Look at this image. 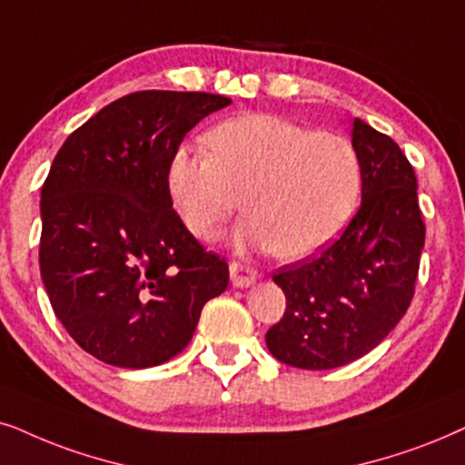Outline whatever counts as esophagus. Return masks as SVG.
<instances>
[{
	"label": "esophagus",
	"instance_id": "34e87169",
	"mask_svg": "<svg viewBox=\"0 0 465 465\" xmlns=\"http://www.w3.org/2000/svg\"><path fill=\"white\" fill-rule=\"evenodd\" d=\"M229 278H232V284L236 289H246L257 281V270H252L251 265L232 262L229 263Z\"/></svg>",
	"mask_w": 465,
	"mask_h": 465
}]
</instances>
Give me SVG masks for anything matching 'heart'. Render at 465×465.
Listing matches in <instances>:
<instances>
[{
    "mask_svg": "<svg viewBox=\"0 0 465 465\" xmlns=\"http://www.w3.org/2000/svg\"><path fill=\"white\" fill-rule=\"evenodd\" d=\"M206 144L176 148L168 165L170 202L195 238H216L242 195L249 216L233 238L240 249L304 259L355 213L361 159L344 135L255 113L219 123Z\"/></svg>",
    "mask_w": 465,
    "mask_h": 465,
    "instance_id": "1",
    "label": "heart"
}]
</instances>
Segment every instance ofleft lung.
Instances as JSON below:
<instances>
[{
  "mask_svg": "<svg viewBox=\"0 0 465 465\" xmlns=\"http://www.w3.org/2000/svg\"><path fill=\"white\" fill-rule=\"evenodd\" d=\"M351 142L361 159V206L331 246L274 274L284 317L265 333L281 363L346 366L376 349L411 306L425 225L417 176L401 148L361 119Z\"/></svg>",
  "mask_w": 465,
  "mask_h": 465,
  "instance_id": "obj_1",
  "label": "left lung"
}]
</instances>
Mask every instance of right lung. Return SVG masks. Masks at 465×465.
<instances>
[{"mask_svg": "<svg viewBox=\"0 0 465 465\" xmlns=\"http://www.w3.org/2000/svg\"><path fill=\"white\" fill-rule=\"evenodd\" d=\"M232 99L138 91L91 116L59 148L42 187L40 272L80 349L116 368H153L191 342L229 268L178 219L168 165L184 135Z\"/></svg>", "mask_w": 465, "mask_h": 465, "instance_id": "right-lung-1", "label": "right lung"}]
</instances>
